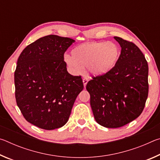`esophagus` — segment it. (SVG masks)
Instances as JSON below:
<instances>
[{
  "instance_id": "esophagus-1",
  "label": "esophagus",
  "mask_w": 160,
  "mask_h": 160,
  "mask_svg": "<svg viewBox=\"0 0 160 160\" xmlns=\"http://www.w3.org/2000/svg\"><path fill=\"white\" fill-rule=\"evenodd\" d=\"M88 81H89V79L88 78H83V80H82V82H83V84H84V87H86V85H87V83L88 82Z\"/></svg>"
}]
</instances>
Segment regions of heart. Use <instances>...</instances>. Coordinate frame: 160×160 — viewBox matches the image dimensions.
Masks as SVG:
<instances>
[{
	"label": "heart",
	"instance_id": "b5f03b06",
	"mask_svg": "<svg viewBox=\"0 0 160 160\" xmlns=\"http://www.w3.org/2000/svg\"><path fill=\"white\" fill-rule=\"evenodd\" d=\"M118 57L119 48L114 43L88 42L75 47L72 56L65 55L64 62L73 73H80L87 66L92 74L102 75L115 66Z\"/></svg>",
	"mask_w": 160,
	"mask_h": 160
}]
</instances>
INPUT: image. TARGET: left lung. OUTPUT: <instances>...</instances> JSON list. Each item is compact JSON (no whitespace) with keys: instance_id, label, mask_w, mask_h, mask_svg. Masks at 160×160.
Segmentation results:
<instances>
[{"instance_id":"obj_1","label":"left lung","mask_w":160,"mask_h":160,"mask_svg":"<svg viewBox=\"0 0 160 160\" xmlns=\"http://www.w3.org/2000/svg\"><path fill=\"white\" fill-rule=\"evenodd\" d=\"M121 47L115 66L87 84L94 118L109 128L123 126L137 118L148 95V65L132 42L114 37Z\"/></svg>"}]
</instances>
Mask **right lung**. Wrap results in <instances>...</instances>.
<instances>
[{"label":"right lung","instance_id":"add662e5","mask_svg":"<svg viewBox=\"0 0 160 160\" xmlns=\"http://www.w3.org/2000/svg\"><path fill=\"white\" fill-rule=\"evenodd\" d=\"M75 41L48 35L28 45L15 71L16 102L25 118L45 130L63 126L83 90L81 76L67 71L64 53Z\"/></svg>","mask_w":160,"mask_h":160}]
</instances>
